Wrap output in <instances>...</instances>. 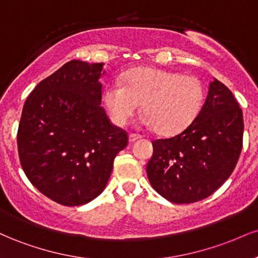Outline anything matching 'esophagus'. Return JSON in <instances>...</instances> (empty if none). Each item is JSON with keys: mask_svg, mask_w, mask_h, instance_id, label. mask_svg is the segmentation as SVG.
I'll return each mask as SVG.
<instances>
[{"mask_svg": "<svg viewBox=\"0 0 258 258\" xmlns=\"http://www.w3.org/2000/svg\"><path fill=\"white\" fill-rule=\"evenodd\" d=\"M128 138H130V142H135V141H138V139H141L142 136L136 135V133H130Z\"/></svg>", "mask_w": 258, "mask_h": 258, "instance_id": "34e87169", "label": "esophagus"}]
</instances>
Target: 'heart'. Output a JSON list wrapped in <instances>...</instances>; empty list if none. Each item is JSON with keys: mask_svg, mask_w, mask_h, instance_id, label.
Segmentation results:
<instances>
[{"mask_svg": "<svg viewBox=\"0 0 258 258\" xmlns=\"http://www.w3.org/2000/svg\"><path fill=\"white\" fill-rule=\"evenodd\" d=\"M204 100L205 86L199 78L159 68L133 69L123 76V86L112 84L103 93L116 125H127L143 103L144 123L165 136L177 135L191 125Z\"/></svg>", "mask_w": 258, "mask_h": 258, "instance_id": "b5f03b06", "label": "heart"}]
</instances>
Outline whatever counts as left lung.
I'll list each match as a JSON object with an SVG mask.
<instances>
[{"mask_svg":"<svg viewBox=\"0 0 258 258\" xmlns=\"http://www.w3.org/2000/svg\"><path fill=\"white\" fill-rule=\"evenodd\" d=\"M242 133L240 106L229 88L215 79L191 125L173 137L152 142L154 153L147 165L150 184L174 204L210 197L235 168Z\"/></svg>","mask_w":258,"mask_h":258,"instance_id":"left-lung-1","label":"left lung"}]
</instances>
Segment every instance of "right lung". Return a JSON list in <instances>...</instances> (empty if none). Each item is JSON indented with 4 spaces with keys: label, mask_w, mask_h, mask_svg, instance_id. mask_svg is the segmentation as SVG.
Returning a JSON list of instances; mask_svg holds the SVG:
<instances>
[{
    "label": "right lung",
    "mask_w": 258,
    "mask_h": 258,
    "mask_svg": "<svg viewBox=\"0 0 258 258\" xmlns=\"http://www.w3.org/2000/svg\"><path fill=\"white\" fill-rule=\"evenodd\" d=\"M103 63L72 60L29 94L17 133L18 154L31 184L64 206L90 203L104 190L128 135L102 104Z\"/></svg>",
    "instance_id": "1"
}]
</instances>
